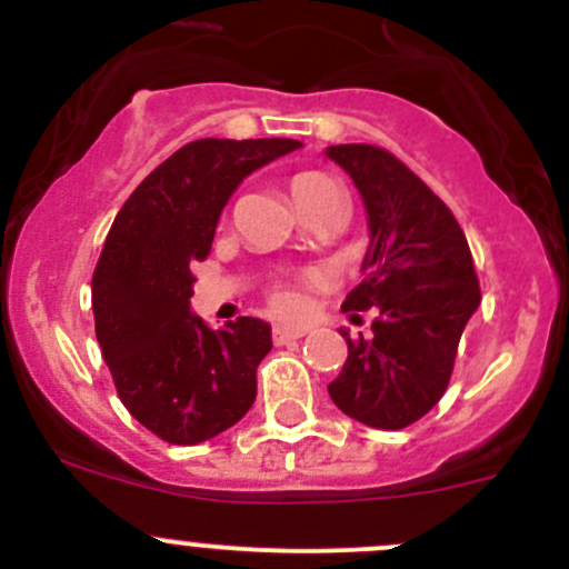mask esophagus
<instances>
[{
  "label": "esophagus",
  "mask_w": 569,
  "mask_h": 569,
  "mask_svg": "<svg viewBox=\"0 0 569 569\" xmlns=\"http://www.w3.org/2000/svg\"><path fill=\"white\" fill-rule=\"evenodd\" d=\"M306 332H308L306 325H274L272 338H274V343H289V341H295V338H302Z\"/></svg>",
  "instance_id": "esophagus-1"
}]
</instances>
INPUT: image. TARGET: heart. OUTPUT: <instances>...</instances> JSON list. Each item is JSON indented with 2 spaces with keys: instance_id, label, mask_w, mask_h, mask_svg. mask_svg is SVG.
I'll return each mask as SVG.
<instances>
[{
  "instance_id": "obj_1",
  "label": "heart",
  "mask_w": 569,
  "mask_h": 569,
  "mask_svg": "<svg viewBox=\"0 0 569 569\" xmlns=\"http://www.w3.org/2000/svg\"><path fill=\"white\" fill-rule=\"evenodd\" d=\"M317 181H325V176L302 173L295 178L291 189H295V192H300V189L311 187V183H317ZM269 302H272V308L280 313V317H297V313L306 311V295H302L300 286H295V283L278 286V289L272 291V297H269Z\"/></svg>"
}]
</instances>
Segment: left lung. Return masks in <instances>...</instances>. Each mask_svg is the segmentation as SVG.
I'll list each match as a JSON object with an SVG mask.
<instances>
[{"mask_svg":"<svg viewBox=\"0 0 569 569\" xmlns=\"http://www.w3.org/2000/svg\"><path fill=\"white\" fill-rule=\"evenodd\" d=\"M325 157L352 178L369 222L366 278L343 311H380L369 341L341 330L349 355L327 391L366 427L405 429L449 386L462 330L481 302L473 258L449 206L393 153L330 146Z\"/></svg>","mask_w":569,"mask_h":569,"instance_id":"left-lung-1","label":"left lung"}]
</instances>
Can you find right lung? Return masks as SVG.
I'll return each instance as SVG.
<instances>
[{
  "instance_id": "add662e5",
  "label": "right lung",
  "mask_w": 569,
  "mask_h": 569,
  "mask_svg": "<svg viewBox=\"0 0 569 569\" xmlns=\"http://www.w3.org/2000/svg\"><path fill=\"white\" fill-rule=\"evenodd\" d=\"M300 140H194L123 203L93 274L96 338L126 410L176 446L217 438L256 401L272 327L242 317L211 330L189 311L194 261L211 252L231 194Z\"/></svg>"
}]
</instances>
